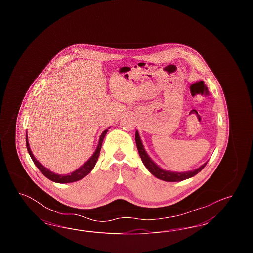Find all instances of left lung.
<instances>
[{"label": "left lung", "instance_id": "1", "mask_svg": "<svg viewBox=\"0 0 253 253\" xmlns=\"http://www.w3.org/2000/svg\"><path fill=\"white\" fill-rule=\"evenodd\" d=\"M135 143L137 147L138 154L141 157V160L145 165V167L149 169V171L155 175L158 179H161L167 182H178V181L185 180L188 178H191L197 174L199 171H201L205 166L207 165V162L204 163L202 166L199 168L195 169L193 170H189V171H184V172H177V171H170V170H165L163 169L158 167L157 164L150 158V157L147 155L145 151L143 144L141 142L140 136L138 134V132H135Z\"/></svg>", "mask_w": 253, "mask_h": 253}]
</instances>
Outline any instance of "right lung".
<instances>
[{
    "instance_id": "obj_1",
    "label": "right lung",
    "mask_w": 253,
    "mask_h": 253,
    "mask_svg": "<svg viewBox=\"0 0 253 253\" xmlns=\"http://www.w3.org/2000/svg\"><path fill=\"white\" fill-rule=\"evenodd\" d=\"M108 130H105L104 132L101 133L100 137H99V141H98V145L96 147V150L95 151V153L93 154V156L90 157L84 164L76 169L75 171H73L69 174H58V173H55L53 171H51L50 169L47 168H45L43 165H42L38 160H37L35 157L33 156L31 150H30V147H29V143H28V138H27V134L25 136V141H26V148H27V151H28V154L30 157L32 158L34 164L36 165L37 168L40 169V171L45 176L47 177L48 179H50L53 182H56V183H61V184H64V183H72V182H76V181L81 180L83 179L84 177H85L92 169L95 167L96 165V160L98 158L99 156V153H100V149H101V145H102V141L104 139V136L106 135ZM27 133V132H26Z\"/></svg>"
}]
</instances>
